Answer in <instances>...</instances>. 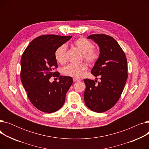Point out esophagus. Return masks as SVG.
<instances>
[{"label": "esophagus", "mask_w": 149, "mask_h": 149, "mask_svg": "<svg viewBox=\"0 0 149 149\" xmlns=\"http://www.w3.org/2000/svg\"><path fill=\"white\" fill-rule=\"evenodd\" d=\"M80 79H76V78H74V79H73V81H74V82H75V81H80Z\"/></svg>", "instance_id": "1"}]
</instances>
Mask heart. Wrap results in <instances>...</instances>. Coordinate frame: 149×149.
<instances>
[{"label":"heart","instance_id":"heart-1","mask_svg":"<svg viewBox=\"0 0 149 149\" xmlns=\"http://www.w3.org/2000/svg\"><path fill=\"white\" fill-rule=\"evenodd\" d=\"M74 45L83 53L84 59L89 63H93L98 57V52L95 49L92 48V43L84 37L77 39ZM67 46L65 44L61 45L56 49L54 53L55 58L60 64H63L66 61V52ZM88 67L84 63L73 64L70 63L64 67L62 69L63 74L74 78H79L82 72L87 69Z\"/></svg>","mask_w":149,"mask_h":149}]
</instances>
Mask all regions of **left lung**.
<instances>
[{
    "mask_svg": "<svg viewBox=\"0 0 149 149\" xmlns=\"http://www.w3.org/2000/svg\"><path fill=\"white\" fill-rule=\"evenodd\" d=\"M88 38L99 47V57L91 73L95 77L101 75V81L95 84L93 80H84V100L91 111L101 113L111 109L121 95L128 76L127 58L113 37L105 34H92Z\"/></svg>",
    "mask_w": 149,
    "mask_h": 149,
    "instance_id": "obj_1",
    "label": "left lung"
}]
</instances>
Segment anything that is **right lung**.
Here are the masks:
<instances>
[{
    "label": "right lung",
    "instance_id": "right-lung-1",
    "mask_svg": "<svg viewBox=\"0 0 149 149\" xmlns=\"http://www.w3.org/2000/svg\"><path fill=\"white\" fill-rule=\"evenodd\" d=\"M72 36L43 35L31 42L23 52L20 61V78L28 98L38 110L45 113L56 112L63 106L66 94L73 83L72 77L53 72L57 68L54 53ZM56 74L59 82L49 79Z\"/></svg>",
    "mask_w": 149,
    "mask_h": 149
}]
</instances>
